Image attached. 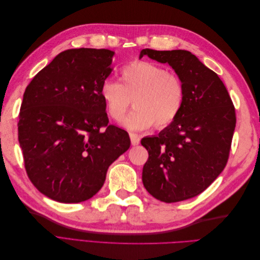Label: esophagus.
Instances as JSON below:
<instances>
[{
	"instance_id": "esophagus-1",
	"label": "esophagus",
	"mask_w": 260,
	"mask_h": 260,
	"mask_svg": "<svg viewBox=\"0 0 260 260\" xmlns=\"http://www.w3.org/2000/svg\"><path fill=\"white\" fill-rule=\"evenodd\" d=\"M130 140H131L132 145L140 144V137L137 135V133H130Z\"/></svg>"
}]
</instances>
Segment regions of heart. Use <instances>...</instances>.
I'll list each match as a JSON object with an SVG mask.
<instances>
[{"label": "heart", "instance_id": "heart-1", "mask_svg": "<svg viewBox=\"0 0 260 260\" xmlns=\"http://www.w3.org/2000/svg\"><path fill=\"white\" fill-rule=\"evenodd\" d=\"M101 98L106 112L115 121H121L132 103L136 106L123 124L131 130H145L155 123L168 127L182 112L184 85L180 78L151 61H135L124 66L119 83L106 79L101 84Z\"/></svg>", "mask_w": 260, "mask_h": 260}]
</instances>
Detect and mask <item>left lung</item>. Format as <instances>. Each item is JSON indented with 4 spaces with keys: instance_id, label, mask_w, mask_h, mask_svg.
<instances>
[{
    "instance_id": "8db88e82",
    "label": "left lung",
    "mask_w": 260,
    "mask_h": 260,
    "mask_svg": "<svg viewBox=\"0 0 260 260\" xmlns=\"http://www.w3.org/2000/svg\"><path fill=\"white\" fill-rule=\"evenodd\" d=\"M144 55L168 64L182 81L185 100L175 122L141 141L148 151L142 172L146 191L165 203L201 194L224 169L237 123L223 82L191 52L155 51Z\"/></svg>"
}]
</instances>
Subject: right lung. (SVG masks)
I'll list each match as a JSON object with an SVG mask.
<instances>
[{
  "label": "right lung",
  "mask_w": 260,
  "mask_h": 260,
  "mask_svg": "<svg viewBox=\"0 0 260 260\" xmlns=\"http://www.w3.org/2000/svg\"><path fill=\"white\" fill-rule=\"evenodd\" d=\"M114 51L59 53L26 88L18 141L27 175L49 199L80 203L103 186L108 167L130 147L127 131L108 124L101 84Z\"/></svg>",
  "instance_id": "1"
}]
</instances>
